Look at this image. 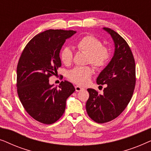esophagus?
<instances>
[{
    "label": "esophagus",
    "mask_w": 151,
    "mask_h": 151,
    "mask_svg": "<svg viewBox=\"0 0 151 151\" xmlns=\"http://www.w3.org/2000/svg\"><path fill=\"white\" fill-rule=\"evenodd\" d=\"M75 88H76V91H77V92L81 91L84 90V88L80 87V86H75Z\"/></svg>",
    "instance_id": "esophagus-1"
}]
</instances>
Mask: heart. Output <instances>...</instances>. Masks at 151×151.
<instances>
[{
  "mask_svg": "<svg viewBox=\"0 0 151 151\" xmlns=\"http://www.w3.org/2000/svg\"><path fill=\"white\" fill-rule=\"evenodd\" d=\"M78 50L87 53L86 63H91L97 69H102L108 63L111 51L108 47L102 45V41L92 35L84 36L76 44ZM61 61L65 65H70L73 61V52L69 47H65L60 52ZM94 71L90 66L76 67L69 71L68 78L71 82L80 86L89 82Z\"/></svg>",
  "mask_w": 151,
  "mask_h": 151,
  "instance_id": "obj_1",
  "label": "heart"
}]
</instances>
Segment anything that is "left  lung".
<instances>
[{
  "label": "left lung",
  "mask_w": 151,
  "mask_h": 151,
  "mask_svg": "<svg viewBox=\"0 0 151 151\" xmlns=\"http://www.w3.org/2000/svg\"><path fill=\"white\" fill-rule=\"evenodd\" d=\"M103 29L114 41V55L96 80L98 84H107L104 93L88 88L86 104L88 116L100 124L113 120L123 112L131 100L136 82L135 59L127 41L111 29Z\"/></svg>",
  "instance_id": "obj_1"
}]
</instances>
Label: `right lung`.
Here are the masks:
<instances>
[{"instance_id": "1", "label": "right lung", "mask_w": 151, "mask_h": 151, "mask_svg": "<svg viewBox=\"0 0 151 151\" xmlns=\"http://www.w3.org/2000/svg\"><path fill=\"white\" fill-rule=\"evenodd\" d=\"M73 30L49 29L37 34L22 51L17 66V92L24 109L39 122L51 124L62 117L66 100L75 88L62 81L59 88L49 79L61 67L60 51Z\"/></svg>"}]
</instances>
